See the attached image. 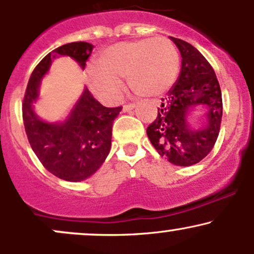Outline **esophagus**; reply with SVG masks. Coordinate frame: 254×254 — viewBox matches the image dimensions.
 Segmentation results:
<instances>
[{
	"instance_id": "34e87169",
	"label": "esophagus",
	"mask_w": 254,
	"mask_h": 254,
	"mask_svg": "<svg viewBox=\"0 0 254 254\" xmlns=\"http://www.w3.org/2000/svg\"><path fill=\"white\" fill-rule=\"evenodd\" d=\"M136 107L135 104H127V105H124L123 106V111L124 112H129V111L133 110Z\"/></svg>"
}]
</instances>
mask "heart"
Listing matches in <instances>:
<instances>
[{
	"label": "heart",
	"instance_id": "obj_1",
	"mask_svg": "<svg viewBox=\"0 0 254 254\" xmlns=\"http://www.w3.org/2000/svg\"><path fill=\"white\" fill-rule=\"evenodd\" d=\"M97 69L87 71L95 95L116 100L123 92L122 78L141 97H156L171 88L179 72V54L170 39L144 38L115 44L98 55Z\"/></svg>",
	"mask_w": 254,
	"mask_h": 254
}]
</instances>
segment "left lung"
Wrapping results in <instances>:
<instances>
[{
    "mask_svg": "<svg viewBox=\"0 0 254 254\" xmlns=\"http://www.w3.org/2000/svg\"><path fill=\"white\" fill-rule=\"evenodd\" d=\"M182 56V69L174 86L162 98L157 117L147 127L157 153L176 166H192L210 153L222 119V95L214 69L191 44L170 37ZM203 109L198 127L190 123L191 112Z\"/></svg>",
    "mask_w": 254,
    "mask_h": 254,
    "instance_id": "8db88e82",
    "label": "left lung"
}]
</instances>
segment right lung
<instances>
[{
    "label": "right lung",
    "instance_id": "obj_1",
    "mask_svg": "<svg viewBox=\"0 0 254 254\" xmlns=\"http://www.w3.org/2000/svg\"><path fill=\"white\" fill-rule=\"evenodd\" d=\"M94 46L69 43L55 49L32 72L22 104L28 142L44 167L60 179L82 182L97 172L111 149L112 125L122 107H105L84 87L66 117L58 122L40 118L34 110L43 78L58 57H70L84 69Z\"/></svg>",
    "mask_w": 254,
    "mask_h": 254
}]
</instances>
